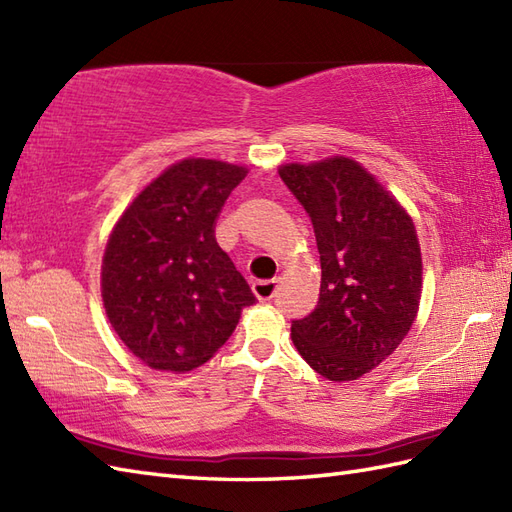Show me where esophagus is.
I'll use <instances>...</instances> for the list:
<instances>
[{
  "label": "esophagus",
  "mask_w": 512,
  "mask_h": 512,
  "mask_svg": "<svg viewBox=\"0 0 512 512\" xmlns=\"http://www.w3.org/2000/svg\"><path fill=\"white\" fill-rule=\"evenodd\" d=\"M280 287V278H269V280H256L254 282V293L258 300H271Z\"/></svg>",
  "instance_id": "1"
}]
</instances>
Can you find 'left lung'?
<instances>
[{"mask_svg": "<svg viewBox=\"0 0 512 512\" xmlns=\"http://www.w3.org/2000/svg\"><path fill=\"white\" fill-rule=\"evenodd\" d=\"M278 173L309 214L322 265L320 300L291 322L293 344L328 381H355L388 359L414 324L423 289L414 223L348 157Z\"/></svg>", "mask_w": 512, "mask_h": 512, "instance_id": "8db88e82", "label": "left lung"}]
</instances>
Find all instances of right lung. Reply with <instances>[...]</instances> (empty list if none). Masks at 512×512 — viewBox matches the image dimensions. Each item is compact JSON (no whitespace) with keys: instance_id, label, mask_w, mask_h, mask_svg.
I'll return each mask as SVG.
<instances>
[{"instance_id":"1","label":"right lung","mask_w":512,"mask_h":512,"mask_svg":"<svg viewBox=\"0 0 512 512\" xmlns=\"http://www.w3.org/2000/svg\"><path fill=\"white\" fill-rule=\"evenodd\" d=\"M243 166L184 160L146 186L118 225L102 260V302L113 331L146 366L199 368L256 302L214 238Z\"/></svg>"}]
</instances>
